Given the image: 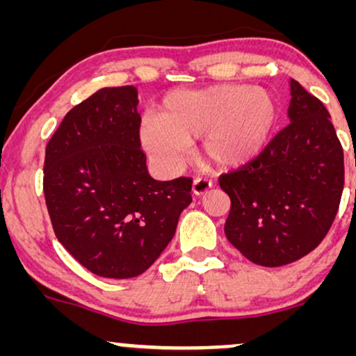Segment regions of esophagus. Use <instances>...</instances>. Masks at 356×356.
<instances>
[{"mask_svg":"<svg viewBox=\"0 0 356 356\" xmlns=\"http://www.w3.org/2000/svg\"><path fill=\"white\" fill-rule=\"evenodd\" d=\"M212 187V182L207 181V179H202V177H197L192 184V192H194L195 195H204L207 191H209Z\"/></svg>","mask_w":356,"mask_h":356,"instance_id":"34e87169","label":"esophagus"}]
</instances>
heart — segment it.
Instances as JSON below:
<instances>
[{"instance_id": "obj_1", "label": "heart", "mask_w": 356, "mask_h": 356, "mask_svg": "<svg viewBox=\"0 0 356 356\" xmlns=\"http://www.w3.org/2000/svg\"><path fill=\"white\" fill-rule=\"evenodd\" d=\"M277 122L271 92L249 85H214L177 90L162 99L155 117L140 122L138 138L162 172L177 174L189 142L201 138V152L219 167H239L266 149Z\"/></svg>"}]
</instances>
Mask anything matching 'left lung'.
Segmentation results:
<instances>
[{
    "label": "left lung",
    "instance_id": "left-lung-1",
    "mask_svg": "<svg viewBox=\"0 0 356 356\" xmlns=\"http://www.w3.org/2000/svg\"><path fill=\"white\" fill-rule=\"evenodd\" d=\"M289 125L256 161L219 177L231 197L226 238L266 268L295 263L321 243L345 181L343 149L328 110L296 80H289Z\"/></svg>",
    "mask_w": 356,
    "mask_h": 356
}]
</instances>
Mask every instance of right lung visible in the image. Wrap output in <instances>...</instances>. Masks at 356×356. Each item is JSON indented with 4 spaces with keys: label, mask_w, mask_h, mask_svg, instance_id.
<instances>
[{
    "label": "right lung",
    "mask_w": 356,
    "mask_h": 356,
    "mask_svg": "<svg viewBox=\"0 0 356 356\" xmlns=\"http://www.w3.org/2000/svg\"><path fill=\"white\" fill-rule=\"evenodd\" d=\"M137 88L105 87L73 107L44 152L56 238L93 275L136 277L155 263L192 202V181H155L140 150Z\"/></svg>",
    "instance_id": "1"
}]
</instances>
